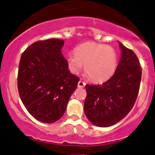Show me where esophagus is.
<instances>
[{
    "instance_id": "1",
    "label": "esophagus",
    "mask_w": 155,
    "mask_h": 155,
    "mask_svg": "<svg viewBox=\"0 0 155 155\" xmlns=\"http://www.w3.org/2000/svg\"><path fill=\"white\" fill-rule=\"evenodd\" d=\"M85 86H86L85 82L82 81V80H79V83H78V87H79V88H83Z\"/></svg>"
}]
</instances>
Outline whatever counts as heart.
Masks as SVG:
<instances>
[{
	"instance_id": "heart-1",
	"label": "heart",
	"mask_w": 155,
	"mask_h": 155,
	"mask_svg": "<svg viewBox=\"0 0 155 155\" xmlns=\"http://www.w3.org/2000/svg\"><path fill=\"white\" fill-rule=\"evenodd\" d=\"M70 71L78 74L83 68L90 79L96 83L107 81L115 74L118 65V56L113 48L103 44L84 43L76 49V54L67 58Z\"/></svg>"
}]
</instances>
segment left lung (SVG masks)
I'll use <instances>...</instances> for the list:
<instances>
[{"label": "left lung", "instance_id": "1", "mask_svg": "<svg viewBox=\"0 0 155 155\" xmlns=\"http://www.w3.org/2000/svg\"><path fill=\"white\" fill-rule=\"evenodd\" d=\"M121 58L115 74L99 85H86L84 111L89 121L107 127L121 121L131 111L139 93L142 70L132 50L118 42Z\"/></svg>", "mask_w": 155, "mask_h": 155}]
</instances>
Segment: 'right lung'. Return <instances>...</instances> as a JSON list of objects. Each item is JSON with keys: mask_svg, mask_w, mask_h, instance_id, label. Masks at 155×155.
Wrapping results in <instances>:
<instances>
[{"mask_svg": "<svg viewBox=\"0 0 155 155\" xmlns=\"http://www.w3.org/2000/svg\"><path fill=\"white\" fill-rule=\"evenodd\" d=\"M64 40L48 39L31 44L18 65V90L32 116L53 123L64 115L79 77L70 73L61 48Z\"/></svg>", "mask_w": 155, "mask_h": 155, "instance_id": "1", "label": "right lung"}]
</instances>
